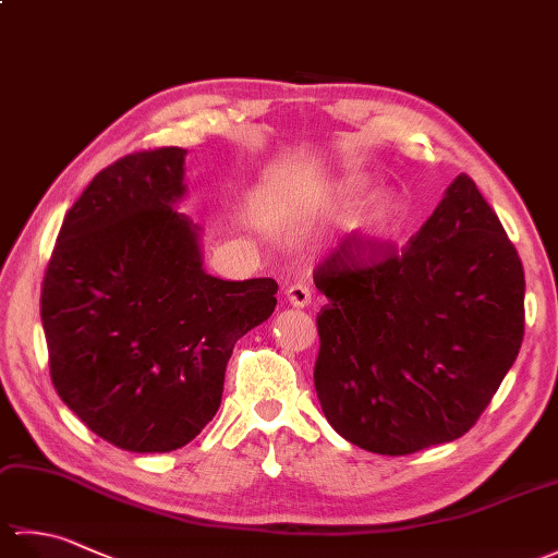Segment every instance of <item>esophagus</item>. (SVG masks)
Segmentation results:
<instances>
[{
  "label": "esophagus",
  "instance_id": "obj_1",
  "mask_svg": "<svg viewBox=\"0 0 558 558\" xmlns=\"http://www.w3.org/2000/svg\"><path fill=\"white\" fill-rule=\"evenodd\" d=\"M286 298L292 306H310L312 290H310V286H306V282H294V286L288 288Z\"/></svg>",
  "mask_w": 558,
  "mask_h": 558
}]
</instances>
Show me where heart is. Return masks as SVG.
Returning <instances> with one entry per match:
<instances>
[{
	"label": "heart",
	"mask_w": 558,
	"mask_h": 558,
	"mask_svg": "<svg viewBox=\"0 0 558 558\" xmlns=\"http://www.w3.org/2000/svg\"><path fill=\"white\" fill-rule=\"evenodd\" d=\"M366 192H369V184L360 177H345V180L328 184L318 194V206L330 216H348L362 204ZM402 220H405V206L396 194H378L362 208V230L374 240H386L396 234Z\"/></svg>",
	"instance_id": "heart-1"
}]
</instances>
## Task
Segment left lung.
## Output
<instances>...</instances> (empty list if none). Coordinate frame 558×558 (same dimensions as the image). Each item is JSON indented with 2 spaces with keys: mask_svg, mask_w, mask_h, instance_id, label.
<instances>
[{
  "mask_svg": "<svg viewBox=\"0 0 558 558\" xmlns=\"http://www.w3.org/2000/svg\"><path fill=\"white\" fill-rule=\"evenodd\" d=\"M314 386L330 426L381 456L456 441L487 410L525 333V272L468 174L410 242L352 240L314 268Z\"/></svg>",
  "mask_w": 558,
  "mask_h": 558,
  "instance_id": "obj_1",
  "label": "left lung"
}]
</instances>
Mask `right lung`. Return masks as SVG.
<instances>
[{"label": "right lung", "instance_id": "right-lung-1", "mask_svg": "<svg viewBox=\"0 0 558 558\" xmlns=\"http://www.w3.org/2000/svg\"><path fill=\"white\" fill-rule=\"evenodd\" d=\"M184 148L124 156L66 210L40 316L66 408L117 448L168 453L216 417L234 342L276 310L272 278L204 270L201 228L174 204Z\"/></svg>", "mask_w": 558, "mask_h": 558}]
</instances>
